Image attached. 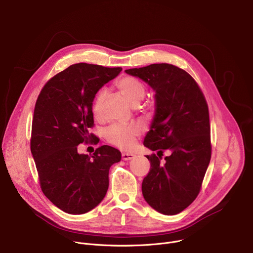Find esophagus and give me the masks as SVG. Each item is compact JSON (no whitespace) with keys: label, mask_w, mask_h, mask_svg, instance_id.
<instances>
[{"label":"esophagus","mask_w":253,"mask_h":253,"mask_svg":"<svg viewBox=\"0 0 253 253\" xmlns=\"http://www.w3.org/2000/svg\"><path fill=\"white\" fill-rule=\"evenodd\" d=\"M133 158H134L133 154H130V153H123L122 154V160L123 161H129V160H132Z\"/></svg>","instance_id":"esophagus-1"}]
</instances>
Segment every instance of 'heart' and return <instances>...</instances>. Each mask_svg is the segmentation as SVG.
<instances>
[{
	"mask_svg": "<svg viewBox=\"0 0 253 253\" xmlns=\"http://www.w3.org/2000/svg\"><path fill=\"white\" fill-rule=\"evenodd\" d=\"M117 87L119 89L120 93L132 106L137 105L145 95L144 84L140 80L133 77H124L120 79L117 83ZM106 95L107 91L103 89L99 90L94 97L92 111L96 118H100V110H102V106L106 98ZM139 134L140 128L138 125H113L107 130L106 137L107 140L113 145L128 149L134 145V142H135V139L138 137Z\"/></svg>",
	"mask_w": 253,
	"mask_h": 253,
	"instance_id": "obj_1",
	"label": "heart"
}]
</instances>
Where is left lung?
I'll return each mask as SVG.
<instances>
[{"label": "left lung", "instance_id": "8db88e82", "mask_svg": "<svg viewBox=\"0 0 253 253\" xmlns=\"http://www.w3.org/2000/svg\"><path fill=\"white\" fill-rule=\"evenodd\" d=\"M155 91V116L143 145L150 171L142 194L157 211L173 215L189 207L200 191L211 161V126L207 100L195 80L171 64H151L125 70ZM170 156L160 159L163 150Z\"/></svg>", "mask_w": 253, "mask_h": 253}]
</instances>
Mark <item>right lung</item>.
Listing matches in <instances>:
<instances>
[{"label":"right lung","instance_id":"add662e5","mask_svg":"<svg viewBox=\"0 0 253 253\" xmlns=\"http://www.w3.org/2000/svg\"><path fill=\"white\" fill-rule=\"evenodd\" d=\"M122 68L79 63L46 82L35 108L30 149L43 194L70 214L100 204L109 188V170L121 161L117 148L103 145L93 156L78 154L82 142H97L92 103L97 91Z\"/></svg>","mask_w":253,"mask_h":253}]
</instances>
